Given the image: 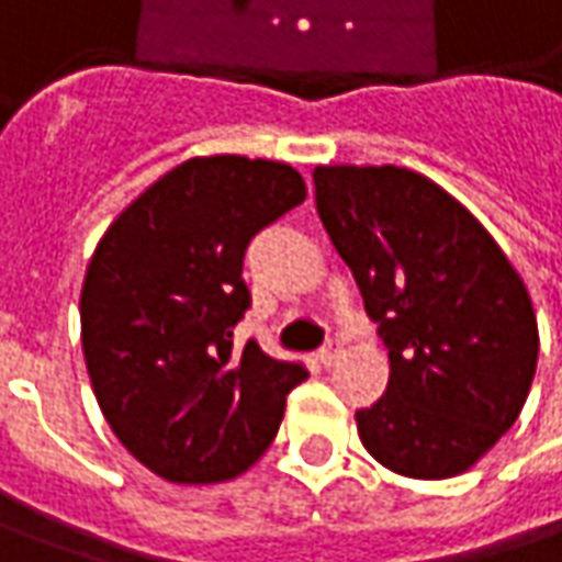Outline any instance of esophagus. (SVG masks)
I'll return each mask as SVG.
<instances>
[{
    "label": "esophagus",
    "instance_id": "obj_1",
    "mask_svg": "<svg viewBox=\"0 0 562 562\" xmlns=\"http://www.w3.org/2000/svg\"><path fill=\"white\" fill-rule=\"evenodd\" d=\"M340 356H342L340 340H327V346L322 349V352H318V356H315V359H318V364H322V368H330V364L340 359Z\"/></svg>",
    "mask_w": 562,
    "mask_h": 562
}]
</instances>
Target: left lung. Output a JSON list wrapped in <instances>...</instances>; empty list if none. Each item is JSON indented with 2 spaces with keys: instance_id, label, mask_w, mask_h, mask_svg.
Returning <instances> with one entry per match:
<instances>
[{
  "instance_id": "8db88e82",
  "label": "left lung",
  "mask_w": 562,
  "mask_h": 562,
  "mask_svg": "<svg viewBox=\"0 0 562 562\" xmlns=\"http://www.w3.org/2000/svg\"><path fill=\"white\" fill-rule=\"evenodd\" d=\"M315 206L390 349V383L356 412L368 454L412 480L483 458L526 405L532 296L464 203L405 167H315Z\"/></svg>"
}]
</instances>
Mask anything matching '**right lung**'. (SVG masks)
<instances>
[{
	"mask_svg": "<svg viewBox=\"0 0 562 562\" xmlns=\"http://www.w3.org/2000/svg\"><path fill=\"white\" fill-rule=\"evenodd\" d=\"M306 201L290 164L191 157L148 184L98 240L82 278V356L98 408L160 480H235L262 458L303 364L235 352L256 232Z\"/></svg>",
	"mask_w": 562,
	"mask_h": 562,
	"instance_id": "obj_1",
	"label": "right lung"
}]
</instances>
